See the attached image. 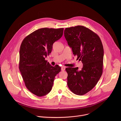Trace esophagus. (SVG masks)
Segmentation results:
<instances>
[{"label":"esophagus","mask_w":121,"mask_h":121,"mask_svg":"<svg viewBox=\"0 0 121 121\" xmlns=\"http://www.w3.org/2000/svg\"><path fill=\"white\" fill-rule=\"evenodd\" d=\"M65 66H62L61 67V70L62 71H64V70H65Z\"/></svg>","instance_id":"obj_1"}]
</instances>
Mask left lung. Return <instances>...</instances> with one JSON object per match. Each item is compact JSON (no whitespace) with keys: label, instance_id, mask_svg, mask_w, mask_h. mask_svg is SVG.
I'll return each instance as SVG.
<instances>
[{"label":"left lung","instance_id":"8db88e82","mask_svg":"<svg viewBox=\"0 0 121 121\" xmlns=\"http://www.w3.org/2000/svg\"><path fill=\"white\" fill-rule=\"evenodd\" d=\"M64 36L77 60L83 63L78 67H67V86L78 95L91 91L97 84L103 71V47L100 38L93 31L83 26L66 28Z\"/></svg>","mask_w":121,"mask_h":121}]
</instances>
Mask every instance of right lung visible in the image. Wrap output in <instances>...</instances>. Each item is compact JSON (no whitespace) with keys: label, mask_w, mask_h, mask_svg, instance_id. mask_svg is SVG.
<instances>
[{"label":"right lung","mask_w":121,"mask_h":121,"mask_svg":"<svg viewBox=\"0 0 121 121\" xmlns=\"http://www.w3.org/2000/svg\"><path fill=\"white\" fill-rule=\"evenodd\" d=\"M63 30L64 28L39 29L22 43L20 70L26 87L38 97L50 92L56 76L61 71L58 65L52 66L45 58L51 53L53 43L62 36Z\"/></svg>","instance_id":"add662e5"}]
</instances>
